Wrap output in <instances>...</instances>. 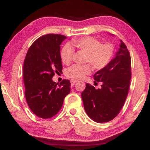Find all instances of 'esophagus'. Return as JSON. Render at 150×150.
Returning a JSON list of instances; mask_svg holds the SVG:
<instances>
[{
  "label": "esophagus",
  "mask_w": 150,
  "mask_h": 150,
  "mask_svg": "<svg viewBox=\"0 0 150 150\" xmlns=\"http://www.w3.org/2000/svg\"><path fill=\"white\" fill-rule=\"evenodd\" d=\"M76 82H77V81L73 80V79L71 80V87H73V86L75 85V83Z\"/></svg>",
  "instance_id": "obj_1"
}]
</instances>
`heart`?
<instances>
[{
	"mask_svg": "<svg viewBox=\"0 0 150 150\" xmlns=\"http://www.w3.org/2000/svg\"><path fill=\"white\" fill-rule=\"evenodd\" d=\"M71 45L77 50L87 54L85 62L89 63L96 70H101L107 65L113 55L114 48L110 44H102L99 40L91 36H85L74 39ZM73 50L69 45H66L61 52V58L63 63L69 64L71 62ZM89 64L74 65L68 68L66 75L73 80H81L91 73Z\"/></svg>",
	"mask_w": 150,
	"mask_h": 150,
	"instance_id": "1",
	"label": "heart"
}]
</instances>
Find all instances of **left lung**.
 Here are the masks:
<instances>
[{
	"mask_svg": "<svg viewBox=\"0 0 150 150\" xmlns=\"http://www.w3.org/2000/svg\"><path fill=\"white\" fill-rule=\"evenodd\" d=\"M118 51L108 64L94 75L95 85L102 83L101 88L88 83L81 93L85 110L93 121L107 122L115 118L122 108L131 79V58L125 44L120 40Z\"/></svg>",
	"mask_w": 150,
	"mask_h": 150,
	"instance_id": "1",
	"label": "left lung"
}]
</instances>
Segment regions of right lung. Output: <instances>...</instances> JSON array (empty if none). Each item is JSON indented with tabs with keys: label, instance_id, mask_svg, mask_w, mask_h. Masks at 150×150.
I'll use <instances>...</instances> for the list:
<instances>
[{
	"label": "right lung",
	"instance_id": "right-lung-1",
	"mask_svg": "<svg viewBox=\"0 0 150 150\" xmlns=\"http://www.w3.org/2000/svg\"><path fill=\"white\" fill-rule=\"evenodd\" d=\"M66 38L60 34L43 35L31 45L25 57V96L30 110L40 118L47 119L56 115L71 91L68 79L59 84L52 80L55 73L62 72L60 45Z\"/></svg>",
	"mask_w": 150,
	"mask_h": 150
}]
</instances>
